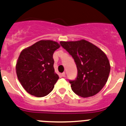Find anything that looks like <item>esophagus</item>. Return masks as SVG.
<instances>
[{
  "label": "esophagus",
  "mask_w": 126,
  "mask_h": 126,
  "mask_svg": "<svg viewBox=\"0 0 126 126\" xmlns=\"http://www.w3.org/2000/svg\"><path fill=\"white\" fill-rule=\"evenodd\" d=\"M61 76H62V77H65V73H63L61 74Z\"/></svg>",
  "instance_id": "1"
}]
</instances>
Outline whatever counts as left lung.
Returning <instances> with one entry per match:
<instances>
[{"instance_id":"obj_1","label":"left lung","mask_w":126,"mask_h":126,"mask_svg":"<svg viewBox=\"0 0 126 126\" xmlns=\"http://www.w3.org/2000/svg\"><path fill=\"white\" fill-rule=\"evenodd\" d=\"M60 43L73 57L76 64V79L69 81L72 90L83 98L97 94L106 84L110 71V62L105 53L85 40Z\"/></svg>"}]
</instances>
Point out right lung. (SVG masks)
<instances>
[{
    "instance_id": "1",
    "label": "right lung",
    "mask_w": 126,
    "mask_h": 126,
    "mask_svg": "<svg viewBox=\"0 0 126 126\" xmlns=\"http://www.w3.org/2000/svg\"><path fill=\"white\" fill-rule=\"evenodd\" d=\"M59 47L54 41L40 40L21 52L16 71L20 83L30 94L43 97L52 91L59 78L53 67V54Z\"/></svg>"
}]
</instances>
